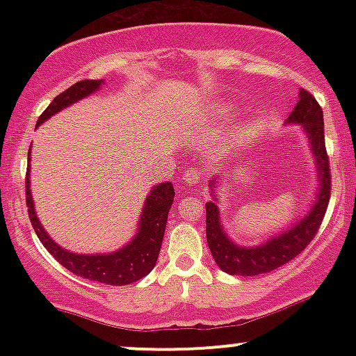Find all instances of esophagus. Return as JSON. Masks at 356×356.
Instances as JSON below:
<instances>
[{
    "label": "esophagus",
    "instance_id": "34e87169",
    "mask_svg": "<svg viewBox=\"0 0 356 356\" xmlns=\"http://www.w3.org/2000/svg\"><path fill=\"white\" fill-rule=\"evenodd\" d=\"M184 182H187L189 186H195L199 182V172L195 169H187L184 172Z\"/></svg>",
    "mask_w": 356,
    "mask_h": 356
}]
</instances>
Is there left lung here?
I'll return each mask as SVG.
<instances>
[{"label": "left lung", "instance_id": "obj_1", "mask_svg": "<svg viewBox=\"0 0 356 356\" xmlns=\"http://www.w3.org/2000/svg\"><path fill=\"white\" fill-rule=\"evenodd\" d=\"M286 124H300L308 138L309 149L316 161L318 179H320L316 201L312 206V211L303 219L291 224L289 229L280 232L275 238H269L266 243L259 244V246L246 248L232 243L227 238L219 219V207L216 204L218 197L216 194H212V201L206 202L207 244H209L216 264L227 275L256 276L281 268L288 261L295 259L301 251H305V248L316 236L321 220L325 218L330 194H332V181H330L332 175H330L328 154H326L325 147L323 110L312 93L300 90V100L293 112L289 113V117L286 118ZM219 182V175L211 179V192L218 189Z\"/></svg>", "mask_w": 356, "mask_h": 356}]
</instances>
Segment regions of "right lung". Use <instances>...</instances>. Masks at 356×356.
<instances>
[{
    "instance_id": "obj_1",
    "label": "right lung",
    "mask_w": 356,
    "mask_h": 356,
    "mask_svg": "<svg viewBox=\"0 0 356 356\" xmlns=\"http://www.w3.org/2000/svg\"><path fill=\"white\" fill-rule=\"evenodd\" d=\"M102 83H104V80L76 81L75 85H72L70 88H67L63 93L53 99L47 110L40 115L36 127L42 125L44 120H48L51 115H55L56 112L68 107V105L97 92ZM24 186H26L28 216H30L31 226H33L36 236L47 248V251L73 275L90 281H99L104 284L124 286L142 280L154 269L159 252H161L162 239H164L167 216H169V209L174 202V186L170 182L157 184L150 189L145 199L144 209H142V216L138 219L137 234L124 248H120L115 252H108V254H76V252L67 251L60 244H56L44 231L40 219L36 218L33 197H31L30 191V164L26 167Z\"/></svg>"
}]
</instances>
